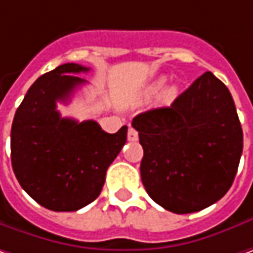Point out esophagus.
Segmentation results:
<instances>
[{"label": "esophagus", "mask_w": 253, "mask_h": 253, "mask_svg": "<svg viewBox=\"0 0 253 253\" xmlns=\"http://www.w3.org/2000/svg\"><path fill=\"white\" fill-rule=\"evenodd\" d=\"M127 138L128 141H136L138 138V133L133 128V127H128V133H127Z\"/></svg>", "instance_id": "esophagus-1"}]
</instances>
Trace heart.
Wrapping results in <instances>:
<instances>
[{"instance_id":"obj_1","label":"heart","mask_w":253,"mask_h":253,"mask_svg":"<svg viewBox=\"0 0 253 253\" xmlns=\"http://www.w3.org/2000/svg\"><path fill=\"white\" fill-rule=\"evenodd\" d=\"M164 83H166V78H160V79H157L156 82L150 86V89H148V94L157 93L160 89L164 86ZM175 94H177V89H175V87H169V89L164 92V94H163V99H164L166 102H171V100L175 97Z\"/></svg>"}]
</instances>
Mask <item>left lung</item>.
Listing matches in <instances>:
<instances>
[{"label":"left lung","instance_id":"left-lung-1","mask_svg":"<svg viewBox=\"0 0 253 253\" xmlns=\"http://www.w3.org/2000/svg\"><path fill=\"white\" fill-rule=\"evenodd\" d=\"M141 181L153 201L175 214L197 212L231 188L244 133L228 87L205 72L170 107L140 113Z\"/></svg>","mask_w":253,"mask_h":253}]
</instances>
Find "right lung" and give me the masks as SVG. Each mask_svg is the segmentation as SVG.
<instances>
[{"label":"right lung","mask_w":253,"mask_h":253,"mask_svg":"<svg viewBox=\"0 0 253 253\" xmlns=\"http://www.w3.org/2000/svg\"><path fill=\"white\" fill-rule=\"evenodd\" d=\"M87 71L65 63L42 75L14 116L12 170L28 195L50 211L71 212L93 203L127 140V126L109 134L94 120L79 123L56 110V102L66 103L86 83L75 75Z\"/></svg>","instance_id":"obj_1"}]
</instances>
